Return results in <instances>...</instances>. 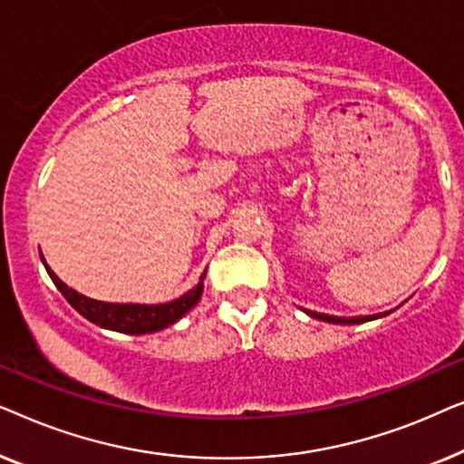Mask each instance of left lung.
I'll return each mask as SVG.
<instances>
[{
  "label": "left lung",
  "mask_w": 464,
  "mask_h": 464,
  "mask_svg": "<svg viewBox=\"0 0 464 464\" xmlns=\"http://www.w3.org/2000/svg\"><path fill=\"white\" fill-rule=\"evenodd\" d=\"M308 316H313V319H319V321H325V323H334V325H359V323H367V321H373V319H380V316H386L389 313H382V314H367V316H334V314H323V313H314V310H304Z\"/></svg>",
  "instance_id": "obj_1"
}]
</instances>
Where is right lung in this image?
I'll use <instances>...</instances> for the list:
<instances>
[{"instance_id": "right-lung-1", "label": "right lung", "mask_w": 464, "mask_h": 464, "mask_svg": "<svg viewBox=\"0 0 464 464\" xmlns=\"http://www.w3.org/2000/svg\"><path fill=\"white\" fill-rule=\"evenodd\" d=\"M40 257H42L44 268L48 272V276L53 278V283L56 285V289L65 295V300L72 304V306L78 310L84 319L94 323V325L111 329V332H120V334L141 335V334H154V332H160V329H167L198 304L202 289H205V283L202 281H205L207 270L200 275V281L196 287H192L188 294H183L173 302H164V304L101 302V300H92V297L82 295L75 289L69 287V285L63 283L61 278L54 275L53 268L46 264V259H44L42 253Z\"/></svg>"}]
</instances>
